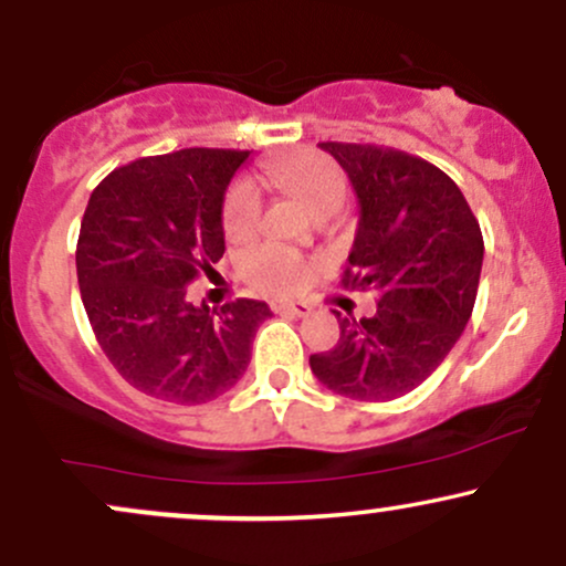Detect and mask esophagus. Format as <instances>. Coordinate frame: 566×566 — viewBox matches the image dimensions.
I'll return each mask as SVG.
<instances>
[{
    "mask_svg": "<svg viewBox=\"0 0 566 566\" xmlns=\"http://www.w3.org/2000/svg\"><path fill=\"white\" fill-rule=\"evenodd\" d=\"M276 311H282V314H290V316H308L311 314V305L305 301H292V303H279L274 305Z\"/></svg>",
    "mask_w": 566,
    "mask_h": 566,
    "instance_id": "esophagus-1",
    "label": "esophagus"
}]
</instances>
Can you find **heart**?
<instances>
[{
	"mask_svg": "<svg viewBox=\"0 0 566 566\" xmlns=\"http://www.w3.org/2000/svg\"><path fill=\"white\" fill-rule=\"evenodd\" d=\"M265 175L271 184L287 188L311 212H319L324 207H343L346 201V175L333 159L319 151H292L265 161ZM263 216V193L261 186L252 178L237 180L229 188L223 201V231L231 242H244L255 237L261 229ZM239 274L252 287L284 295V292L301 290L311 279V263L305 261L292 247L265 242L252 247L239 261Z\"/></svg>",
	"mask_w": 566,
	"mask_h": 566,
	"instance_id": "obj_1",
	"label": "heart"
}]
</instances>
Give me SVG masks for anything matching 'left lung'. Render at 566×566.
<instances>
[{
    "label": "left lung",
    "instance_id": "left-lung-1",
    "mask_svg": "<svg viewBox=\"0 0 566 566\" xmlns=\"http://www.w3.org/2000/svg\"><path fill=\"white\" fill-rule=\"evenodd\" d=\"M359 199L343 287L378 290L373 319H343L333 350L308 359L329 391L391 401L418 388L463 335L484 239L463 191L420 157L369 143H319Z\"/></svg>",
    "mask_w": 566,
    "mask_h": 566
}]
</instances>
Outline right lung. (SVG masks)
Wrapping results in <instances>:
<instances>
[{"mask_svg":"<svg viewBox=\"0 0 566 566\" xmlns=\"http://www.w3.org/2000/svg\"><path fill=\"white\" fill-rule=\"evenodd\" d=\"M250 151L180 148L116 167L97 184L76 242L82 303L103 354L138 391L205 405L247 373L263 301H186L226 252V188Z\"/></svg>","mask_w":566,"mask_h":566,"instance_id":"1","label":"right lung"}]
</instances>
